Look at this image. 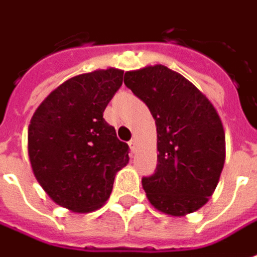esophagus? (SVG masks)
<instances>
[{
    "label": "esophagus",
    "mask_w": 257,
    "mask_h": 257,
    "mask_svg": "<svg viewBox=\"0 0 257 257\" xmlns=\"http://www.w3.org/2000/svg\"><path fill=\"white\" fill-rule=\"evenodd\" d=\"M129 147H131V152H132V153L136 152V141H135V139L129 141Z\"/></svg>",
    "instance_id": "1"
}]
</instances>
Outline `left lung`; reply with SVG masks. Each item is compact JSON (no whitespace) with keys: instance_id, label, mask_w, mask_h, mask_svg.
Listing matches in <instances>:
<instances>
[{"instance_id":"left-lung-1","label":"left lung","mask_w":257,"mask_h":257,"mask_svg":"<svg viewBox=\"0 0 257 257\" xmlns=\"http://www.w3.org/2000/svg\"><path fill=\"white\" fill-rule=\"evenodd\" d=\"M123 83L149 107L157 126V167L142 179L149 202L181 217L207 203L225 161L216 108L196 86L164 65L125 72Z\"/></svg>"}]
</instances>
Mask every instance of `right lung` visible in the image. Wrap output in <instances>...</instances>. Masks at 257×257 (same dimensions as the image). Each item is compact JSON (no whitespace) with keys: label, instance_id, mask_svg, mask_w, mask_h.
I'll list each match as a JSON object with an SVG mask.
<instances>
[{"label":"right lung","instance_id":"right-lung-1","mask_svg":"<svg viewBox=\"0 0 257 257\" xmlns=\"http://www.w3.org/2000/svg\"><path fill=\"white\" fill-rule=\"evenodd\" d=\"M122 78L115 68L73 76L30 119L28 149L36 179L53 202L73 213L101 207L115 174L128 164L129 146L103 118Z\"/></svg>","mask_w":257,"mask_h":257}]
</instances>
